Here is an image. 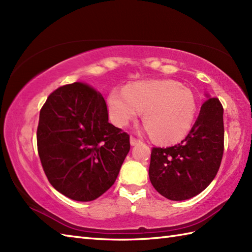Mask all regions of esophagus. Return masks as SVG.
Returning a JSON list of instances; mask_svg holds the SVG:
<instances>
[{
  "instance_id": "34e87169",
  "label": "esophagus",
  "mask_w": 252,
  "mask_h": 252,
  "mask_svg": "<svg viewBox=\"0 0 252 252\" xmlns=\"http://www.w3.org/2000/svg\"><path fill=\"white\" fill-rule=\"evenodd\" d=\"M130 143H131L132 146H135V145H137V144H140L141 141L137 140V138H135L134 136H131L130 137Z\"/></svg>"
}]
</instances>
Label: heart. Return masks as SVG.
<instances>
[{"instance_id":"heart-1","label":"heart","mask_w":252,"mask_h":252,"mask_svg":"<svg viewBox=\"0 0 252 252\" xmlns=\"http://www.w3.org/2000/svg\"><path fill=\"white\" fill-rule=\"evenodd\" d=\"M109 115L125 126L144 111L148 131L158 142L179 143L194 125L197 100L192 91L173 80H149L114 89L107 98Z\"/></svg>"}]
</instances>
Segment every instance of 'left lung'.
<instances>
[{
  "label": "left lung",
  "mask_w": 252,
  "mask_h": 252,
  "mask_svg": "<svg viewBox=\"0 0 252 252\" xmlns=\"http://www.w3.org/2000/svg\"><path fill=\"white\" fill-rule=\"evenodd\" d=\"M202 104L191 130L178 145L153 147L149 180L160 195L186 200L207 189L220 168L224 151L223 107L217 97Z\"/></svg>",
  "instance_id": "left-lung-1"
}]
</instances>
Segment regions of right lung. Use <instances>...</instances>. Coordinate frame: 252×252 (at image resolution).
Returning <instances> with one entry per match:
<instances>
[{
	"label": "right lung",
	"mask_w": 252,
	"mask_h": 252,
	"mask_svg": "<svg viewBox=\"0 0 252 252\" xmlns=\"http://www.w3.org/2000/svg\"><path fill=\"white\" fill-rule=\"evenodd\" d=\"M36 142L47 180L77 201H92L108 190L130 151L129 134L108 122L103 95L81 82L50 94Z\"/></svg>",
	"instance_id": "1"
}]
</instances>
